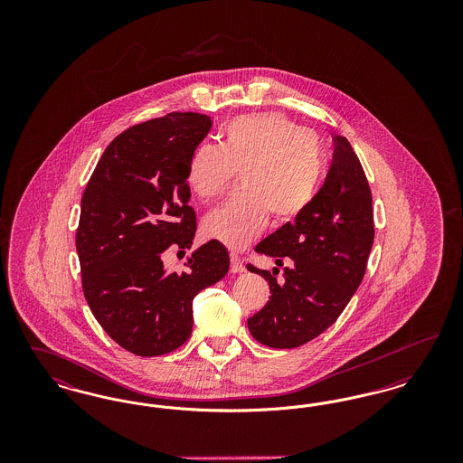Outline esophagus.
Listing matches in <instances>:
<instances>
[{"mask_svg": "<svg viewBox=\"0 0 463 463\" xmlns=\"http://www.w3.org/2000/svg\"><path fill=\"white\" fill-rule=\"evenodd\" d=\"M244 270H246V267L242 264L241 259L238 255L231 253V272L232 274H240V272H244Z\"/></svg>", "mask_w": 463, "mask_h": 463, "instance_id": "obj_1", "label": "esophagus"}]
</instances>
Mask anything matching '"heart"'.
Instances as JSON below:
<instances>
[{"instance_id": "b5f03b06", "label": "heart", "mask_w": 463, "mask_h": 463, "mask_svg": "<svg viewBox=\"0 0 463 463\" xmlns=\"http://www.w3.org/2000/svg\"><path fill=\"white\" fill-rule=\"evenodd\" d=\"M241 170V187L204 219L208 238L231 248L253 241L269 215L288 222L307 210L325 175V153L314 132L285 114H248L229 121L222 144L204 142L191 156L187 184L213 199Z\"/></svg>"}]
</instances>
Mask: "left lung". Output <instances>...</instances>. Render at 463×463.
Instances as JSON below:
<instances>
[{
	"label": "left lung",
	"instance_id": "left-lung-1",
	"mask_svg": "<svg viewBox=\"0 0 463 463\" xmlns=\"http://www.w3.org/2000/svg\"><path fill=\"white\" fill-rule=\"evenodd\" d=\"M335 151L323 187L295 221L259 242L255 251L272 257L283 281L248 265L269 281L270 297L248 319L255 340L272 349H295L328 330L361 285L373 246L372 191L353 146L335 135Z\"/></svg>",
	"mask_w": 463,
	"mask_h": 463
}]
</instances>
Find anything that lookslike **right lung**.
Listing matches in <instances>:
<instances>
[{"label": "right lung", "instance_id": "right-lung-1", "mask_svg": "<svg viewBox=\"0 0 463 463\" xmlns=\"http://www.w3.org/2000/svg\"><path fill=\"white\" fill-rule=\"evenodd\" d=\"M212 128L198 112H170L119 133L81 198L76 250L83 293L100 326L128 353L178 349L193 331V300L229 270L221 241L199 246L184 272H168V248L189 250L196 213L187 166Z\"/></svg>", "mask_w": 463, "mask_h": 463}]
</instances>
